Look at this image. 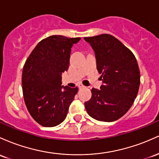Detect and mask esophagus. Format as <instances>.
Segmentation results:
<instances>
[{"instance_id": "esophagus-1", "label": "esophagus", "mask_w": 159, "mask_h": 159, "mask_svg": "<svg viewBox=\"0 0 159 159\" xmlns=\"http://www.w3.org/2000/svg\"><path fill=\"white\" fill-rule=\"evenodd\" d=\"M78 88L81 89H83V88H85V86H84V85H83L80 84H80H78Z\"/></svg>"}]
</instances>
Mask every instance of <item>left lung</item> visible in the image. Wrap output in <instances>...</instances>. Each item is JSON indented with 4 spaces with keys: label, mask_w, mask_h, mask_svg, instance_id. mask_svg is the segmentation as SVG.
Here are the masks:
<instances>
[{
    "label": "left lung",
    "mask_w": 159,
    "mask_h": 159,
    "mask_svg": "<svg viewBox=\"0 0 159 159\" xmlns=\"http://www.w3.org/2000/svg\"><path fill=\"white\" fill-rule=\"evenodd\" d=\"M84 39L94 52L103 83L100 89H92V98L85 102V110L96 120L113 122L127 113L138 93L140 75L136 58L110 34Z\"/></svg>",
    "instance_id": "8db88e82"
}]
</instances>
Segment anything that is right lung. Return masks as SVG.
I'll return each mask as SVG.
<instances>
[{
  "label": "right lung",
  "mask_w": 159,
  "mask_h": 159,
  "mask_svg": "<svg viewBox=\"0 0 159 159\" xmlns=\"http://www.w3.org/2000/svg\"><path fill=\"white\" fill-rule=\"evenodd\" d=\"M80 37L52 35L41 40L26 60L22 70V92L28 112L43 127L65 120L78 88L61 85L68 70L71 48Z\"/></svg>",
  "instance_id": "1"
}]
</instances>
